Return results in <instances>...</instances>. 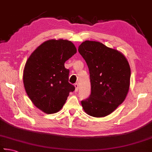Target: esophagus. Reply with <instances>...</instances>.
<instances>
[{
  "mask_svg": "<svg viewBox=\"0 0 152 152\" xmlns=\"http://www.w3.org/2000/svg\"><path fill=\"white\" fill-rule=\"evenodd\" d=\"M74 86H75V92H78V88H79V86H78V83H76L75 84H74Z\"/></svg>",
  "mask_w": 152,
  "mask_h": 152,
  "instance_id": "1",
  "label": "esophagus"
}]
</instances>
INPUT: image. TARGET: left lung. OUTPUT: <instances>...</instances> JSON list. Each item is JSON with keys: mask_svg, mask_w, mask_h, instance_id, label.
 Returning a JSON list of instances; mask_svg holds the SVG:
<instances>
[{"mask_svg": "<svg viewBox=\"0 0 152 152\" xmlns=\"http://www.w3.org/2000/svg\"><path fill=\"white\" fill-rule=\"evenodd\" d=\"M88 65L91 93L81 101L86 114L100 118L109 115L122 104L129 87L131 71L126 57L102 43L86 40L78 48Z\"/></svg>", "mask_w": 152, "mask_h": 152, "instance_id": "8db88e82", "label": "left lung"}]
</instances>
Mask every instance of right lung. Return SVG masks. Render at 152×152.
I'll return each instance as SVG.
<instances>
[{"instance_id":"obj_1","label":"right lung","mask_w":152,"mask_h":152,"mask_svg":"<svg viewBox=\"0 0 152 152\" xmlns=\"http://www.w3.org/2000/svg\"><path fill=\"white\" fill-rule=\"evenodd\" d=\"M76 53L74 44L66 40H50L30 55L24 66L25 90L36 107L46 114L62 108L75 87L68 82L70 70L64 63Z\"/></svg>"}]
</instances>
